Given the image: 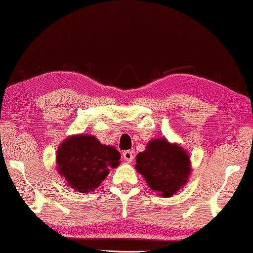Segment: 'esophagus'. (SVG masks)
Segmentation results:
<instances>
[{"label":"esophagus","instance_id":"esophagus-1","mask_svg":"<svg viewBox=\"0 0 253 253\" xmlns=\"http://www.w3.org/2000/svg\"><path fill=\"white\" fill-rule=\"evenodd\" d=\"M123 159L126 161L127 163H131L133 160V152L131 151H124L123 152Z\"/></svg>","mask_w":253,"mask_h":253}]
</instances>
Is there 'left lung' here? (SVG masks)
I'll use <instances>...</instances> for the list:
<instances>
[{
    "label": "left lung",
    "instance_id": "obj_1",
    "mask_svg": "<svg viewBox=\"0 0 253 253\" xmlns=\"http://www.w3.org/2000/svg\"><path fill=\"white\" fill-rule=\"evenodd\" d=\"M135 170L157 195L171 197L187 184L192 173L190 157L180 145L167 138L152 139L135 156Z\"/></svg>",
    "mask_w": 253,
    "mask_h": 253
}]
</instances>
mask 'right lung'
Returning <instances> with one entry per match:
<instances>
[{"instance_id": "1", "label": "right lung", "mask_w": 253, "mask_h": 253, "mask_svg": "<svg viewBox=\"0 0 253 253\" xmlns=\"http://www.w3.org/2000/svg\"><path fill=\"white\" fill-rule=\"evenodd\" d=\"M121 154L102 145L94 135L75 134L66 138L57 149V171L72 189L91 193L99 187L109 170L120 166Z\"/></svg>"}]
</instances>
